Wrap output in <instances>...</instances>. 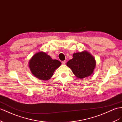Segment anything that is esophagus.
Segmentation results:
<instances>
[{
  "label": "esophagus",
  "instance_id": "obj_1",
  "mask_svg": "<svg viewBox=\"0 0 122 122\" xmlns=\"http://www.w3.org/2000/svg\"><path fill=\"white\" fill-rule=\"evenodd\" d=\"M65 63H66V61L65 60H64V61H63L62 62V63L63 64H65Z\"/></svg>",
  "mask_w": 122,
  "mask_h": 122
}]
</instances>
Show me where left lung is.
<instances>
[{
    "label": "left lung",
    "mask_w": 122,
    "mask_h": 122,
    "mask_svg": "<svg viewBox=\"0 0 122 122\" xmlns=\"http://www.w3.org/2000/svg\"><path fill=\"white\" fill-rule=\"evenodd\" d=\"M73 59L66 65L71 68L73 73L78 78L87 77L93 73L96 65L95 59L87 51L75 53Z\"/></svg>",
    "instance_id": "8db88e82"
}]
</instances>
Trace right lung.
Returning <instances> with one entry per match:
<instances>
[{
    "label": "right lung",
    "mask_w": 122,
    "mask_h": 122,
    "mask_svg": "<svg viewBox=\"0 0 122 122\" xmlns=\"http://www.w3.org/2000/svg\"><path fill=\"white\" fill-rule=\"evenodd\" d=\"M61 62L53 60L45 52H39L34 55L29 61V67L33 75L43 80H48L52 76Z\"/></svg>",
    "instance_id": "add662e5"
}]
</instances>
